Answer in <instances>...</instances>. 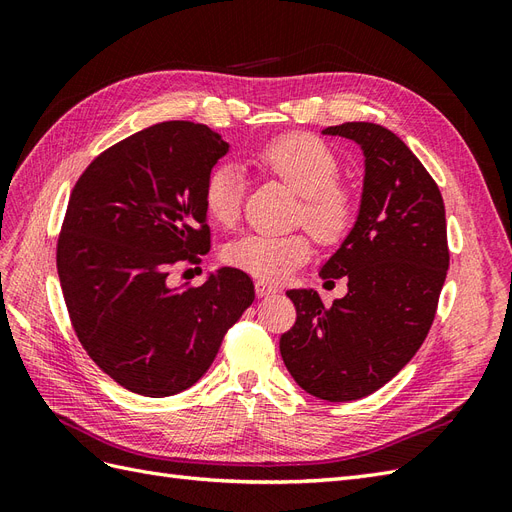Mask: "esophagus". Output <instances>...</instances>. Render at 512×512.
I'll return each mask as SVG.
<instances>
[{
    "instance_id": "obj_1",
    "label": "esophagus",
    "mask_w": 512,
    "mask_h": 512,
    "mask_svg": "<svg viewBox=\"0 0 512 512\" xmlns=\"http://www.w3.org/2000/svg\"><path fill=\"white\" fill-rule=\"evenodd\" d=\"M254 286H256V294H258L260 299H262V297H271V294L277 292L275 286H271V284H267V282H262V280H258Z\"/></svg>"
}]
</instances>
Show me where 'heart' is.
<instances>
[{
	"instance_id": "heart-1",
	"label": "heart",
	"mask_w": 512,
	"mask_h": 512,
	"mask_svg": "<svg viewBox=\"0 0 512 512\" xmlns=\"http://www.w3.org/2000/svg\"><path fill=\"white\" fill-rule=\"evenodd\" d=\"M250 162L262 175L282 181L297 192V220L324 243L335 245L348 237L356 222V196L337 179L339 162L333 149L312 134H286L262 145ZM243 181L232 166L213 168L203 185V207L209 220L235 226L241 213ZM312 254L307 232L288 235H245L226 247V262L260 280L280 282L305 265Z\"/></svg>"
}]
</instances>
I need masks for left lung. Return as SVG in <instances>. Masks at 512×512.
<instances>
[{
	"mask_svg": "<svg viewBox=\"0 0 512 512\" xmlns=\"http://www.w3.org/2000/svg\"><path fill=\"white\" fill-rule=\"evenodd\" d=\"M322 134L365 153L361 211L322 280H348L324 307L314 290H288L297 322L282 335L284 365L303 391L354 401L389 382L421 348L448 271L444 200L408 145L378 123L348 121Z\"/></svg>",
	"mask_w": 512,
	"mask_h": 512,
	"instance_id": "left-lung-1",
	"label": "left lung"
}]
</instances>
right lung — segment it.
Segmentation results:
<instances>
[{"mask_svg":"<svg viewBox=\"0 0 512 512\" xmlns=\"http://www.w3.org/2000/svg\"><path fill=\"white\" fill-rule=\"evenodd\" d=\"M226 151L203 123H156L102 151L70 194L57 273L72 329L132 393L190 389L254 301L250 275L232 267L200 286L168 282L209 252L203 185Z\"/></svg>","mask_w":512,"mask_h":512,"instance_id":"obj_1","label":"right lung"}]
</instances>
